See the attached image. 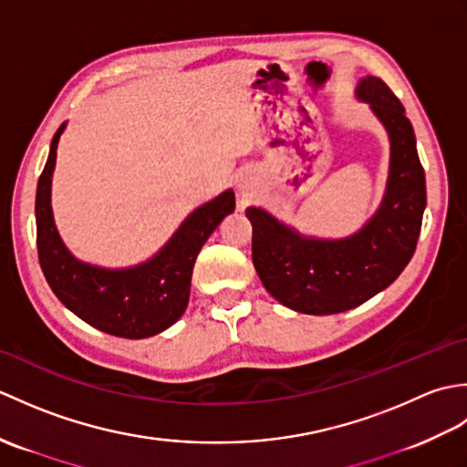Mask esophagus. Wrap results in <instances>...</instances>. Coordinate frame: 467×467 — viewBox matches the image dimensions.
<instances>
[{"instance_id": "1", "label": "esophagus", "mask_w": 467, "mask_h": 467, "mask_svg": "<svg viewBox=\"0 0 467 467\" xmlns=\"http://www.w3.org/2000/svg\"><path fill=\"white\" fill-rule=\"evenodd\" d=\"M239 191L244 198H249L253 192H254V182L251 181V178H241L239 181Z\"/></svg>"}]
</instances>
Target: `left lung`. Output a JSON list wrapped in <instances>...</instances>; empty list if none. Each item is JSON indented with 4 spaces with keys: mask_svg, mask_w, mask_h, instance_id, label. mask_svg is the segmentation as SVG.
<instances>
[{
    "mask_svg": "<svg viewBox=\"0 0 467 467\" xmlns=\"http://www.w3.org/2000/svg\"><path fill=\"white\" fill-rule=\"evenodd\" d=\"M357 96L389 132V181L379 211L359 233L343 241L296 234L261 208H246L253 224V263L265 289L293 311L333 315L369 301L408 266L418 246L425 172L413 126L389 86L367 76Z\"/></svg>",
    "mask_w": 467,
    "mask_h": 467,
    "instance_id": "8db88e82",
    "label": "left lung"
}]
</instances>
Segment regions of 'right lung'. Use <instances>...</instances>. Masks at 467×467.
<instances>
[{"mask_svg":"<svg viewBox=\"0 0 467 467\" xmlns=\"http://www.w3.org/2000/svg\"><path fill=\"white\" fill-rule=\"evenodd\" d=\"M62 132L64 124L52 138L36 192L37 259L47 285L69 311L104 333L144 339L168 329L186 309L192 266L202 244L223 218L234 211V192L226 191L196 208L164 249L144 265L110 271L80 263L59 239L49 204L56 148Z\"/></svg>","mask_w":467,"mask_h":467,"instance_id":"right-lung-1","label":"right lung"}]
</instances>
